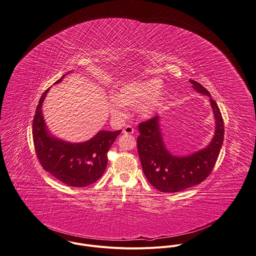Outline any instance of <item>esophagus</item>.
<instances>
[{
  "instance_id": "esophagus-1",
  "label": "esophagus",
  "mask_w": 256,
  "mask_h": 256,
  "mask_svg": "<svg viewBox=\"0 0 256 256\" xmlns=\"http://www.w3.org/2000/svg\"><path fill=\"white\" fill-rule=\"evenodd\" d=\"M124 134H134V130L132 126H126L124 130H122Z\"/></svg>"
}]
</instances>
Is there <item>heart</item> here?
<instances>
[{
	"label": "heart",
	"instance_id": "b5f03b06",
	"mask_svg": "<svg viewBox=\"0 0 256 256\" xmlns=\"http://www.w3.org/2000/svg\"><path fill=\"white\" fill-rule=\"evenodd\" d=\"M164 99V89L158 78L132 81L120 84L112 91V97L108 101V110L112 118L120 120L126 116L124 106H136V112L142 118H150Z\"/></svg>",
	"mask_w": 256,
	"mask_h": 256
}]
</instances>
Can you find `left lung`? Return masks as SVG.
I'll return each instance as SVG.
<instances>
[{
    "label": "left lung",
    "instance_id": "1",
    "mask_svg": "<svg viewBox=\"0 0 256 256\" xmlns=\"http://www.w3.org/2000/svg\"><path fill=\"white\" fill-rule=\"evenodd\" d=\"M190 82L196 92L210 98L214 118V136L206 148L188 155H174L164 142L158 116L138 126V150L142 170L148 182L160 192L175 193L202 183L212 172L222 146L224 120L216 102L200 83Z\"/></svg>",
    "mask_w": 256,
    "mask_h": 256
}]
</instances>
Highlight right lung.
<instances>
[{
  "mask_svg": "<svg viewBox=\"0 0 256 256\" xmlns=\"http://www.w3.org/2000/svg\"><path fill=\"white\" fill-rule=\"evenodd\" d=\"M66 75L55 84L60 83ZM50 88L42 94L34 118L32 136L36 152L44 169L71 187H86L101 178L106 164L108 152L120 130H99L83 142H69L53 136L46 124L42 104Z\"/></svg>",
  "mask_w": 256,
  "mask_h": 256,
  "instance_id": "1",
  "label": "right lung"
}]
</instances>
